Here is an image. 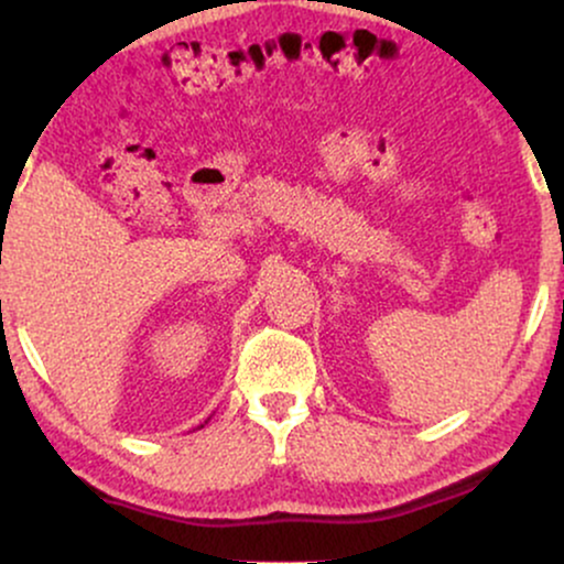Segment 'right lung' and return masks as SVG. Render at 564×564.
I'll list each match as a JSON object with an SVG mask.
<instances>
[{"label": "right lung", "mask_w": 564, "mask_h": 564, "mask_svg": "<svg viewBox=\"0 0 564 564\" xmlns=\"http://www.w3.org/2000/svg\"><path fill=\"white\" fill-rule=\"evenodd\" d=\"M200 426H204V424H200Z\"/></svg>", "instance_id": "obj_1"}]
</instances>
